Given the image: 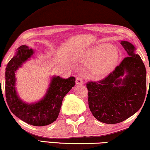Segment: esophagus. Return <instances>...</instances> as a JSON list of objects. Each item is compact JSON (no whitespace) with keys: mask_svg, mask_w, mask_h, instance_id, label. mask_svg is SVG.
Listing matches in <instances>:
<instances>
[{"mask_svg":"<svg viewBox=\"0 0 150 150\" xmlns=\"http://www.w3.org/2000/svg\"><path fill=\"white\" fill-rule=\"evenodd\" d=\"M76 85H83V81L81 77H77L76 79Z\"/></svg>","mask_w":150,"mask_h":150,"instance_id":"obj_1","label":"esophagus"}]
</instances>
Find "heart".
<instances>
[{
  "label": "heart",
  "mask_w": 150,
  "mask_h": 150,
  "mask_svg": "<svg viewBox=\"0 0 150 150\" xmlns=\"http://www.w3.org/2000/svg\"><path fill=\"white\" fill-rule=\"evenodd\" d=\"M118 59L117 49L106 44L92 46L79 57L81 62L90 63V70L96 76H104L111 72L116 66Z\"/></svg>",
  "instance_id": "heart-1"
}]
</instances>
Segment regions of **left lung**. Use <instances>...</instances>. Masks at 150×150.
<instances>
[{"label": "left lung", "instance_id": "left-lung-1", "mask_svg": "<svg viewBox=\"0 0 150 150\" xmlns=\"http://www.w3.org/2000/svg\"><path fill=\"white\" fill-rule=\"evenodd\" d=\"M120 44L127 57L106 79L87 84L88 102L94 117L104 124L126 120L140 109L146 93V69L136 48L127 41Z\"/></svg>", "mask_w": 150, "mask_h": 150}]
</instances>
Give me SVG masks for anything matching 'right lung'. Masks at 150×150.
<instances>
[{
	"label": "right lung",
	"mask_w": 150,
	"mask_h": 150,
	"mask_svg": "<svg viewBox=\"0 0 150 150\" xmlns=\"http://www.w3.org/2000/svg\"><path fill=\"white\" fill-rule=\"evenodd\" d=\"M35 51L25 45L17 49L5 69L6 100L12 113L32 126H44L58 117L63 98L75 85V78L63 79L53 76L44 97L33 103L24 102L16 88V73L26 61L33 57Z\"/></svg>",
	"instance_id": "obj_1"
}]
</instances>
